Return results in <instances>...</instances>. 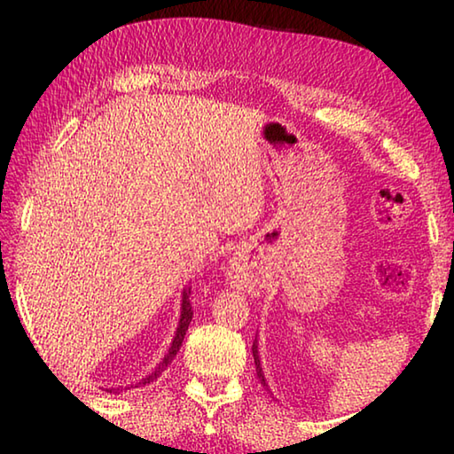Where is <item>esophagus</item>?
<instances>
[{"label":"esophagus","instance_id":"1","mask_svg":"<svg viewBox=\"0 0 454 454\" xmlns=\"http://www.w3.org/2000/svg\"><path fill=\"white\" fill-rule=\"evenodd\" d=\"M228 280L238 290H254L256 288V278L248 272L246 262L242 258H234L232 264L228 268Z\"/></svg>","mask_w":454,"mask_h":454}]
</instances>
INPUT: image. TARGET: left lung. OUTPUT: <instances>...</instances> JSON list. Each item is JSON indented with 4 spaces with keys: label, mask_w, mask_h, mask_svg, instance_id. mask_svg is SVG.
<instances>
[{
    "label": "left lung",
    "mask_w": 454,
    "mask_h": 454,
    "mask_svg": "<svg viewBox=\"0 0 454 454\" xmlns=\"http://www.w3.org/2000/svg\"><path fill=\"white\" fill-rule=\"evenodd\" d=\"M252 355H254V364H256V374H258V379H260V382L264 384V387H268L266 380H264L262 366H260V358H258V347H256V342H254V347H252Z\"/></svg>",
    "instance_id": "1"
}]
</instances>
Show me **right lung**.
I'll use <instances>...</instances> for the list:
<instances>
[{"mask_svg":"<svg viewBox=\"0 0 454 454\" xmlns=\"http://www.w3.org/2000/svg\"><path fill=\"white\" fill-rule=\"evenodd\" d=\"M192 314H194V310H192V304H190V288H184V292H182V310H180V322H178V328H176V336H174V340H172V344H170V348H168V352H166V355H164L162 363H160L156 368H153V371H152L148 376H144V379H142L140 382H136V384H129L128 388L145 387V384H150V382H153V380H158L160 376H162V372L166 371V368L172 364L174 356L178 355V350H180L182 342H184V336H186V330H188L190 322H192ZM112 390H116V388H110V393H112ZM118 390H120V388H118Z\"/></svg>","mask_w":454,"mask_h":454,"instance_id":"1","label":"right lung"}]
</instances>
